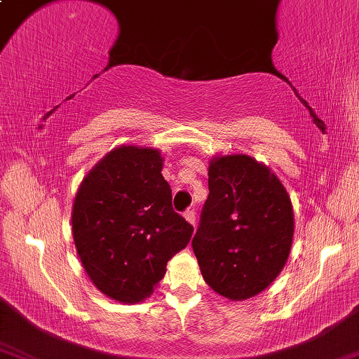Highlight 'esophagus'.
<instances>
[{"mask_svg":"<svg viewBox=\"0 0 359 359\" xmlns=\"http://www.w3.org/2000/svg\"><path fill=\"white\" fill-rule=\"evenodd\" d=\"M184 217H186V221H187V222L192 224V225H196V221H197V217H196V211H194V210H187V211L184 212Z\"/></svg>","mask_w":359,"mask_h":359,"instance_id":"obj_1","label":"esophagus"}]
</instances>
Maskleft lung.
<instances>
[{
	"mask_svg": "<svg viewBox=\"0 0 359 359\" xmlns=\"http://www.w3.org/2000/svg\"><path fill=\"white\" fill-rule=\"evenodd\" d=\"M208 187L192 240L200 271L221 297L249 299L271 285L290 255L292 200L271 168L246 154L212 157Z\"/></svg>",
	"mask_w": 359,
	"mask_h": 359,
	"instance_id": "left-lung-1",
	"label": "left lung"
}]
</instances>
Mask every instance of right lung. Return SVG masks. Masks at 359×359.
Returning a JSON list of instances; mask_svg holds the SVG:
<instances>
[{"instance_id":"right-lung-1","label":"right lung","mask_w":359,"mask_h":359,"mask_svg":"<svg viewBox=\"0 0 359 359\" xmlns=\"http://www.w3.org/2000/svg\"><path fill=\"white\" fill-rule=\"evenodd\" d=\"M162 162L156 148H113L86 173L74 200L79 259L97 290L118 303L137 304L153 294L167 262L194 233L173 211Z\"/></svg>"}]
</instances>
